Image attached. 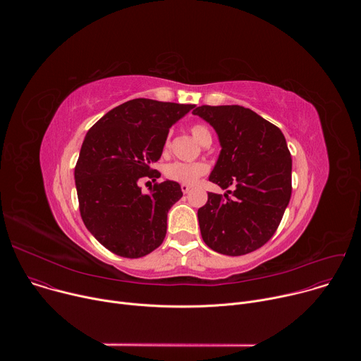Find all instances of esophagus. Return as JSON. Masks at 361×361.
<instances>
[{
	"mask_svg": "<svg viewBox=\"0 0 361 361\" xmlns=\"http://www.w3.org/2000/svg\"><path fill=\"white\" fill-rule=\"evenodd\" d=\"M190 190H191V185H188V184H181V191H183L184 194L190 192Z\"/></svg>",
	"mask_w": 361,
	"mask_h": 361,
	"instance_id": "esophagus-1",
	"label": "esophagus"
}]
</instances>
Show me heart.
Returning <instances> with one entry per match:
<instances>
[{
	"label": "heart",
	"mask_w": 361,
	"mask_h": 361,
	"mask_svg": "<svg viewBox=\"0 0 361 361\" xmlns=\"http://www.w3.org/2000/svg\"><path fill=\"white\" fill-rule=\"evenodd\" d=\"M191 134L192 137L200 142H205L207 140H212V133L209 127H205L204 124H194L191 127ZM169 145V141H166V147ZM209 171L207 164L204 163H183V161H176L167 166L166 169V176L174 181L183 183V184H194L201 176Z\"/></svg>",
	"instance_id": "1"
}]
</instances>
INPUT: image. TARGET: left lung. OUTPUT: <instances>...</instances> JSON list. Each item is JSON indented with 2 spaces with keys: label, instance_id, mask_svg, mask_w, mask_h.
I'll return each mask as SVG.
<instances>
[{
  "label": "left lung",
  "instance_id": "left-lung-1",
  "mask_svg": "<svg viewBox=\"0 0 361 361\" xmlns=\"http://www.w3.org/2000/svg\"><path fill=\"white\" fill-rule=\"evenodd\" d=\"M217 133L221 151L209 180L228 195L209 192L198 209L204 243L243 255L276 233L291 197V156L279 127L241 106H201L192 111Z\"/></svg>",
  "mask_w": 361,
  "mask_h": 361
}]
</instances>
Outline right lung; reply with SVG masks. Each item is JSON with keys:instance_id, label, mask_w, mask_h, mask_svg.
<instances>
[{"instance_id": "right-lung-1", "label": "right lung", "mask_w": 361, "mask_h": 361, "mask_svg": "<svg viewBox=\"0 0 361 361\" xmlns=\"http://www.w3.org/2000/svg\"><path fill=\"white\" fill-rule=\"evenodd\" d=\"M194 107L135 98L88 130L74 171L80 213L88 231L114 254L138 259L161 245L181 187L166 180L144 194L138 180L161 176L151 166L160 160L171 126Z\"/></svg>"}]
</instances>
